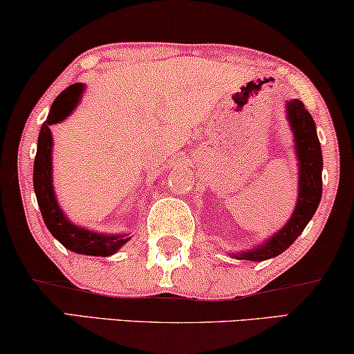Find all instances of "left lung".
<instances>
[{
    "label": "left lung",
    "mask_w": 354,
    "mask_h": 354,
    "mask_svg": "<svg viewBox=\"0 0 354 354\" xmlns=\"http://www.w3.org/2000/svg\"><path fill=\"white\" fill-rule=\"evenodd\" d=\"M285 114L293 133L295 156L298 161V198L295 209L282 229L251 250L230 253L243 261H266L282 254L301 235L313 219L322 196V149L313 115L299 100L285 104Z\"/></svg>",
    "instance_id": "left-lung-1"
}]
</instances>
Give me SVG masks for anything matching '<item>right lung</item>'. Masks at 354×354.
I'll list each match as a JSON object with an SVG mask.
<instances>
[{
	"instance_id": "obj_1",
	"label": "right lung",
	"mask_w": 354,
	"mask_h": 354,
	"mask_svg": "<svg viewBox=\"0 0 354 354\" xmlns=\"http://www.w3.org/2000/svg\"><path fill=\"white\" fill-rule=\"evenodd\" d=\"M85 88L84 84H74L53 101L50 114L38 133L37 156L33 162V188L45 225L64 248L85 256H113L132 239L130 234H103L74 224L62 211L53 187L51 125L64 122L74 113Z\"/></svg>"
}]
</instances>
